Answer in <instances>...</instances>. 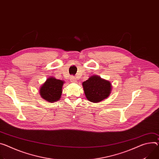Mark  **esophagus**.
<instances>
[{
    "label": "esophagus",
    "instance_id": "1",
    "mask_svg": "<svg viewBox=\"0 0 159 159\" xmlns=\"http://www.w3.org/2000/svg\"><path fill=\"white\" fill-rule=\"evenodd\" d=\"M70 79L71 82H76V80H77L75 77H74V76H71Z\"/></svg>",
    "mask_w": 159,
    "mask_h": 159
}]
</instances>
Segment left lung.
Segmentation results:
<instances>
[{"label": "left lung", "instance_id": "obj_1", "mask_svg": "<svg viewBox=\"0 0 159 159\" xmlns=\"http://www.w3.org/2000/svg\"><path fill=\"white\" fill-rule=\"evenodd\" d=\"M87 99L93 103H98L108 98L111 86L110 82L98 76H92L82 83Z\"/></svg>", "mask_w": 159, "mask_h": 159}]
</instances>
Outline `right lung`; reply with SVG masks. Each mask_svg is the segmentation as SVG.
Here are the masks:
<instances>
[{
  "mask_svg": "<svg viewBox=\"0 0 159 159\" xmlns=\"http://www.w3.org/2000/svg\"><path fill=\"white\" fill-rule=\"evenodd\" d=\"M63 82L53 77L47 79L40 89V93L42 98L49 102H55L60 99L62 93Z\"/></svg>",
  "mask_w": 159,
  "mask_h": 159,
  "instance_id": "add662e5",
  "label": "right lung"
}]
</instances>
